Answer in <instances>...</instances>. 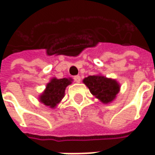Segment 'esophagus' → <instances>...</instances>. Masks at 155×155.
Returning a JSON list of instances; mask_svg holds the SVG:
<instances>
[{"label":"esophagus","instance_id":"esophagus-1","mask_svg":"<svg viewBox=\"0 0 155 155\" xmlns=\"http://www.w3.org/2000/svg\"><path fill=\"white\" fill-rule=\"evenodd\" d=\"M74 81L76 82V83H80L81 81V76H80V75H76V76H74Z\"/></svg>","mask_w":155,"mask_h":155}]
</instances>
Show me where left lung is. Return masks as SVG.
I'll list each match as a JSON object with an SVG mask.
<instances>
[{"label":"left lung","instance_id":"1","mask_svg":"<svg viewBox=\"0 0 155 155\" xmlns=\"http://www.w3.org/2000/svg\"><path fill=\"white\" fill-rule=\"evenodd\" d=\"M83 83L89 88L91 94L104 104L114 101L120 91V84L116 80L101 74L85 77Z\"/></svg>","mask_w":155,"mask_h":155}]
</instances>
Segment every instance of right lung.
Returning a JSON list of instances; mask_svg holds the SVG:
<instances>
[{"mask_svg": "<svg viewBox=\"0 0 155 155\" xmlns=\"http://www.w3.org/2000/svg\"><path fill=\"white\" fill-rule=\"evenodd\" d=\"M71 77L57 79L53 77L47 83L44 91L39 95V101L51 109H54L64 96V91L68 85L72 84Z\"/></svg>", "mask_w": 155, "mask_h": 155, "instance_id": "1", "label": "right lung"}]
</instances>
